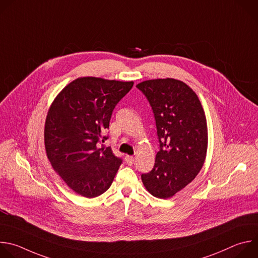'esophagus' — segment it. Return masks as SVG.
I'll return each mask as SVG.
<instances>
[{
    "label": "esophagus",
    "mask_w": 258,
    "mask_h": 258,
    "mask_svg": "<svg viewBox=\"0 0 258 258\" xmlns=\"http://www.w3.org/2000/svg\"><path fill=\"white\" fill-rule=\"evenodd\" d=\"M125 161H126L127 165L131 166V165L134 164V157H132V156H126V157H125Z\"/></svg>",
    "instance_id": "esophagus-1"
}]
</instances>
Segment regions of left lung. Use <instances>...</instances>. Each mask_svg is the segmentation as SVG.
Listing matches in <instances>:
<instances>
[{"mask_svg":"<svg viewBox=\"0 0 258 258\" xmlns=\"http://www.w3.org/2000/svg\"><path fill=\"white\" fill-rule=\"evenodd\" d=\"M136 87L152 108L161 147L153 169L141 180L154 197L171 198L202 169L209 142L207 118L197 94L181 80L151 79Z\"/></svg>","mask_w":258,"mask_h":258,"instance_id":"8db88e82","label":"left lung"}]
</instances>
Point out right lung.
I'll return each instance as SVG.
<instances>
[{"label":"right lung","mask_w":258,"mask_h":258,"mask_svg":"<svg viewBox=\"0 0 258 258\" xmlns=\"http://www.w3.org/2000/svg\"><path fill=\"white\" fill-rule=\"evenodd\" d=\"M133 81L79 77L65 86L48 109L44 124V146L51 167L75 193L93 198L113 183L122 160L111 147L97 143L108 137L116 105Z\"/></svg>","instance_id":"add662e5"}]
</instances>
